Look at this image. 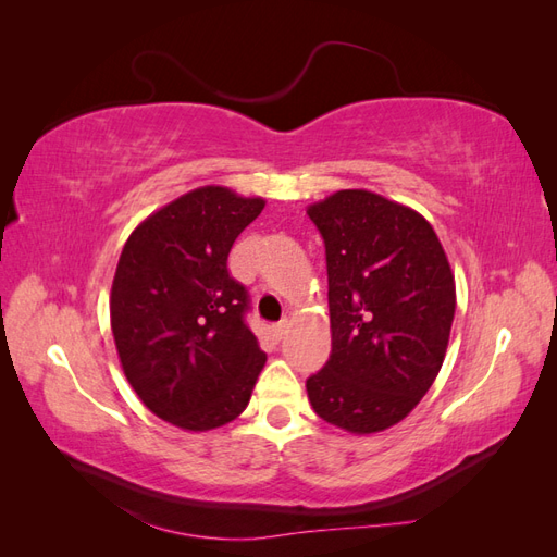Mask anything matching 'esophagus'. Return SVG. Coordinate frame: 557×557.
Masks as SVG:
<instances>
[{
    "mask_svg": "<svg viewBox=\"0 0 557 557\" xmlns=\"http://www.w3.org/2000/svg\"><path fill=\"white\" fill-rule=\"evenodd\" d=\"M288 327H290L288 320H281V323H276V325H274V336H276V339H281V336H283L285 332H288Z\"/></svg>",
    "mask_w": 557,
    "mask_h": 557,
    "instance_id": "esophagus-1",
    "label": "esophagus"
}]
</instances>
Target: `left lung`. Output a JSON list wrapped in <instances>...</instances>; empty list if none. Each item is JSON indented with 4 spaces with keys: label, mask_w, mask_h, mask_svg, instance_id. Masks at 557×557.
Here are the masks:
<instances>
[{
    "label": "left lung",
    "mask_w": 557,
    "mask_h": 557,
    "mask_svg": "<svg viewBox=\"0 0 557 557\" xmlns=\"http://www.w3.org/2000/svg\"><path fill=\"white\" fill-rule=\"evenodd\" d=\"M307 213L325 242L332 327L309 401L346 432L387 430L442 369L455 315L448 258L423 215L376 193L339 190Z\"/></svg>",
    "instance_id": "left-lung-1"
}]
</instances>
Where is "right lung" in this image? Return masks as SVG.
I'll return each mask as SVG.
<instances>
[{
    "label": "right lung",
    "mask_w": 557,
    "mask_h": 557,
    "mask_svg": "<svg viewBox=\"0 0 557 557\" xmlns=\"http://www.w3.org/2000/svg\"><path fill=\"white\" fill-rule=\"evenodd\" d=\"M264 209L205 185L129 234L111 288V330L134 393L158 418L205 432L227 425L267 362L246 325L248 290L227 256Z\"/></svg>",
    "instance_id": "right-lung-1"
}]
</instances>
